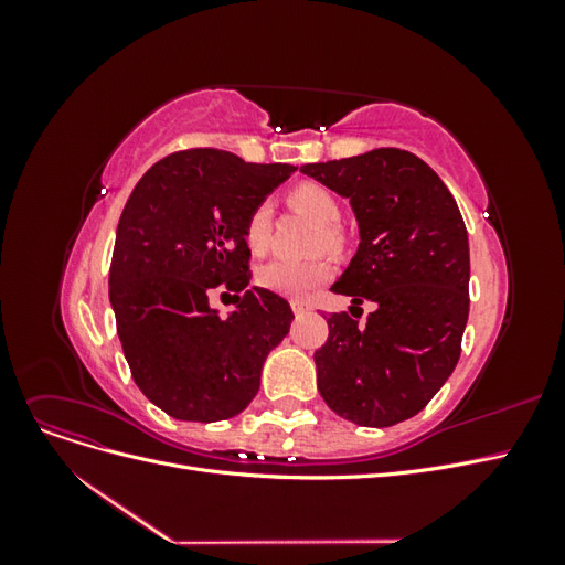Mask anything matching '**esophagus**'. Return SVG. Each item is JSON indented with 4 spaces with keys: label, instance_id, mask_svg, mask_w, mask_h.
I'll use <instances>...</instances> for the list:
<instances>
[{
    "label": "esophagus",
    "instance_id": "obj_1",
    "mask_svg": "<svg viewBox=\"0 0 565 565\" xmlns=\"http://www.w3.org/2000/svg\"><path fill=\"white\" fill-rule=\"evenodd\" d=\"M311 306H309V301H301V299H292V311L297 313V316H301V313H306L309 311Z\"/></svg>",
    "mask_w": 565,
    "mask_h": 565
}]
</instances>
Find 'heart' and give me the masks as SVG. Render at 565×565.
Listing matches in <instances>:
<instances>
[{
	"mask_svg": "<svg viewBox=\"0 0 565 565\" xmlns=\"http://www.w3.org/2000/svg\"><path fill=\"white\" fill-rule=\"evenodd\" d=\"M289 207L313 218L318 224L316 245L330 252L344 247V231L339 226L341 207L339 200L330 188L320 183L306 181L287 193ZM270 221H273V204L262 200L254 204L245 221V243L254 254H264L270 241ZM332 278V264L324 256H311V259H273L264 264L256 273V280L268 292L282 297H306L311 289L324 285Z\"/></svg>",
	"mask_w": 565,
	"mask_h": 565,
	"instance_id": "obj_1",
	"label": "heart"
}]
</instances>
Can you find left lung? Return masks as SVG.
<instances>
[{
	"instance_id": "left-lung-1",
	"label": "left lung",
	"mask_w": 565,
	"mask_h": 565,
	"mask_svg": "<svg viewBox=\"0 0 565 565\" xmlns=\"http://www.w3.org/2000/svg\"><path fill=\"white\" fill-rule=\"evenodd\" d=\"M301 172L349 198L361 228L332 292L353 297L351 309L374 303L365 322L347 311L328 318L330 337L313 355L320 396L361 426L415 417L459 361L469 318L465 218L434 169L401 148L303 164Z\"/></svg>"
}]
</instances>
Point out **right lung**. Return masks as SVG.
I'll return each mask as SVG.
<instances>
[{
    "label": "right lung",
    "mask_w": 565,
    "mask_h": 565,
    "mask_svg": "<svg viewBox=\"0 0 565 565\" xmlns=\"http://www.w3.org/2000/svg\"><path fill=\"white\" fill-rule=\"evenodd\" d=\"M295 169L191 148L152 164L131 191L117 224L110 303L136 386L169 417L243 413L266 355L289 332V303L247 287L245 221ZM216 286L234 292L228 319L209 306Z\"/></svg>",
    "instance_id": "1"
}]
</instances>
